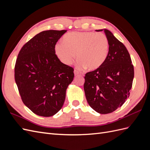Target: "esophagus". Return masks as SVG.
I'll list each match as a JSON object with an SVG mask.
<instances>
[{"label":"esophagus","instance_id":"obj_1","mask_svg":"<svg viewBox=\"0 0 150 150\" xmlns=\"http://www.w3.org/2000/svg\"><path fill=\"white\" fill-rule=\"evenodd\" d=\"M74 75L75 76H78V75H79L80 74V73H79V72L78 71H77V70H74Z\"/></svg>","mask_w":150,"mask_h":150}]
</instances>
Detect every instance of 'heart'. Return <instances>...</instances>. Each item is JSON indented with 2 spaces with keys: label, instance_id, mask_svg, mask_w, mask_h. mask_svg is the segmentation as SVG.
Masks as SVG:
<instances>
[{
  "label": "heart",
  "instance_id": "obj_1",
  "mask_svg": "<svg viewBox=\"0 0 150 150\" xmlns=\"http://www.w3.org/2000/svg\"><path fill=\"white\" fill-rule=\"evenodd\" d=\"M109 40L101 33L72 32L63 38V42H57L54 47L56 54L63 64L69 66L76 57L79 69L86 67L96 69L105 62L109 52Z\"/></svg>",
  "mask_w": 150,
  "mask_h": 150
}]
</instances>
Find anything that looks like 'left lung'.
Listing matches in <instances>:
<instances>
[{
	"mask_svg": "<svg viewBox=\"0 0 150 150\" xmlns=\"http://www.w3.org/2000/svg\"><path fill=\"white\" fill-rule=\"evenodd\" d=\"M104 31L110 44L108 57L101 67L85 74L84 89L89 105L100 114H108L129 98L134 67L125 45L110 30Z\"/></svg>",
	"mask_w": 150,
	"mask_h": 150,
	"instance_id": "8db88e82",
	"label": "left lung"
}]
</instances>
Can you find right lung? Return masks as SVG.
Returning <instances> with one entry per match:
<instances>
[{
	"mask_svg": "<svg viewBox=\"0 0 150 150\" xmlns=\"http://www.w3.org/2000/svg\"><path fill=\"white\" fill-rule=\"evenodd\" d=\"M67 30L40 32L26 42L18 54L14 78L22 102L35 115L49 117L63 106L74 69L63 64L54 47Z\"/></svg>",
	"mask_w": 150,
	"mask_h": 150,
	"instance_id": "right-lung-1",
	"label": "right lung"
}]
</instances>
